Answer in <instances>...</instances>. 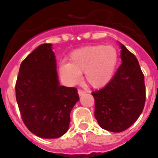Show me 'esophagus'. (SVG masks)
I'll use <instances>...</instances> for the list:
<instances>
[{
  "instance_id": "esophagus-1",
  "label": "esophagus",
  "mask_w": 158,
  "mask_h": 158,
  "mask_svg": "<svg viewBox=\"0 0 158 158\" xmlns=\"http://www.w3.org/2000/svg\"><path fill=\"white\" fill-rule=\"evenodd\" d=\"M86 92L85 91V90H82V89H78V94H79V96H82V95H84L85 93Z\"/></svg>"
}]
</instances>
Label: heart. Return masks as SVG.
<instances>
[{
    "label": "heart",
    "mask_w": 158,
    "mask_h": 158,
    "mask_svg": "<svg viewBox=\"0 0 158 158\" xmlns=\"http://www.w3.org/2000/svg\"><path fill=\"white\" fill-rule=\"evenodd\" d=\"M118 53L111 46H91L71 53L69 63L59 67V73L69 84L77 83L81 74L94 88L104 86L110 81L116 68Z\"/></svg>",
    "instance_id": "b5f03b06"
}]
</instances>
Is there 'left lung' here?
<instances>
[{
  "label": "left lung",
  "mask_w": 158,
  "mask_h": 158,
  "mask_svg": "<svg viewBox=\"0 0 158 158\" xmlns=\"http://www.w3.org/2000/svg\"><path fill=\"white\" fill-rule=\"evenodd\" d=\"M120 44L122 64L105 87L92 93L100 127L122 132L138 119L146 101L144 75L136 57Z\"/></svg>",
  "instance_id": "8db88e82"
}]
</instances>
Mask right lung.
<instances>
[{
	"instance_id": "1",
	"label": "right lung",
	"mask_w": 158,
	"mask_h": 158,
	"mask_svg": "<svg viewBox=\"0 0 158 158\" xmlns=\"http://www.w3.org/2000/svg\"><path fill=\"white\" fill-rule=\"evenodd\" d=\"M52 44L39 46L22 62L16 98L27 129L43 139H57L69 129L77 89L60 85Z\"/></svg>"
}]
</instances>
